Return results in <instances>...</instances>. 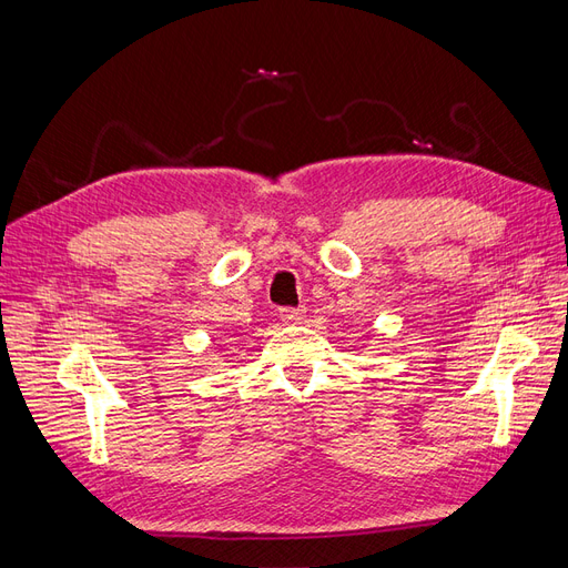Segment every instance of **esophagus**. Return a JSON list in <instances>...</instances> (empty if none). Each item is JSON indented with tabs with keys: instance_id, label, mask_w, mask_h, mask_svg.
Wrapping results in <instances>:
<instances>
[{
	"instance_id": "esophagus-1",
	"label": "esophagus",
	"mask_w": 568,
	"mask_h": 568,
	"mask_svg": "<svg viewBox=\"0 0 568 568\" xmlns=\"http://www.w3.org/2000/svg\"><path fill=\"white\" fill-rule=\"evenodd\" d=\"M280 317L284 324H298L303 322V311H298V307H282Z\"/></svg>"
}]
</instances>
